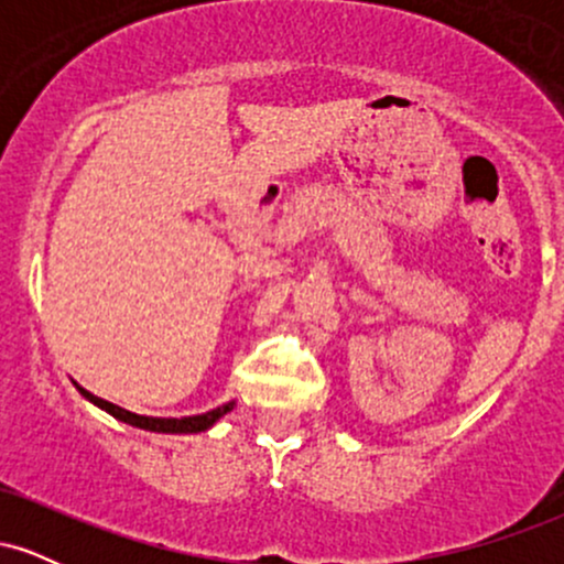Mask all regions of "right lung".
<instances>
[{
	"label": "right lung",
	"mask_w": 564,
	"mask_h": 564,
	"mask_svg": "<svg viewBox=\"0 0 564 564\" xmlns=\"http://www.w3.org/2000/svg\"><path fill=\"white\" fill-rule=\"evenodd\" d=\"M76 387H79V384H76ZM79 392L84 394V398L89 400V403H95L97 408H102V411H108V413H111V416L119 419V422L132 424V426H140V430H148V432H170V435H183V432H185V435H191V432H204V430H209V426L215 424L217 419H223L225 413L232 411V405H236V403H232V400H230V403L219 405V408H215V411L200 413V416L156 419V416H140V413L127 411V408H119V405L108 403V400L97 398V394L87 392V390H84V387H79Z\"/></svg>",
	"instance_id": "right-lung-1"
}]
</instances>
